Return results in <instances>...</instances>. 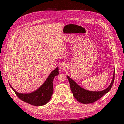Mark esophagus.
Here are the masks:
<instances>
[{
	"label": "esophagus",
	"instance_id": "34e87169",
	"mask_svg": "<svg viewBox=\"0 0 124 124\" xmlns=\"http://www.w3.org/2000/svg\"><path fill=\"white\" fill-rule=\"evenodd\" d=\"M66 67H67L66 65L65 64V63H62L59 66V68L61 69H62V70H65V69H66Z\"/></svg>",
	"mask_w": 124,
	"mask_h": 124
}]
</instances>
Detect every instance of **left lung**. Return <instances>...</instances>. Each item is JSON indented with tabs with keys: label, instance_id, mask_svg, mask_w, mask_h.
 <instances>
[{
	"label": "left lung",
	"instance_id": "obj_1",
	"mask_svg": "<svg viewBox=\"0 0 124 124\" xmlns=\"http://www.w3.org/2000/svg\"><path fill=\"white\" fill-rule=\"evenodd\" d=\"M67 78L69 81L71 90L73 93L74 98L78 102L84 104H87L92 103L95 102L96 101L100 99L101 97H102L108 91H110L114 83V73L113 74V79H112L110 86L107 89L99 92H92L86 90L80 87L79 85H78L76 82L69 77V76H67Z\"/></svg>",
	"mask_w": 124,
	"mask_h": 124
}]
</instances>
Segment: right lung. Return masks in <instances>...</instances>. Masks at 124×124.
<instances>
[{
  "label": "right lung",
  "instance_id": "obj_1",
  "mask_svg": "<svg viewBox=\"0 0 124 124\" xmlns=\"http://www.w3.org/2000/svg\"><path fill=\"white\" fill-rule=\"evenodd\" d=\"M59 74L57 67L50 73L46 81L35 92L28 93H20L15 91L10 84L16 96L22 101L35 106H41L47 103L53 93V81L56 76Z\"/></svg>",
  "mask_w": 124,
  "mask_h": 124
}]
</instances>
